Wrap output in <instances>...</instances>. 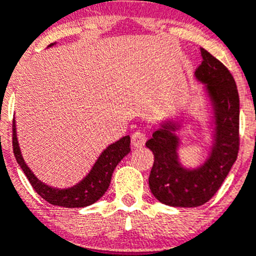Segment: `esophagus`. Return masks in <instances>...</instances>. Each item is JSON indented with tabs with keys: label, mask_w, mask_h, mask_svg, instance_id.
Listing matches in <instances>:
<instances>
[{
	"label": "esophagus",
	"mask_w": 256,
	"mask_h": 256,
	"mask_svg": "<svg viewBox=\"0 0 256 256\" xmlns=\"http://www.w3.org/2000/svg\"><path fill=\"white\" fill-rule=\"evenodd\" d=\"M146 142V135L141 131H136L132 134V138H131V144H132L134 148H141V146L145 145Z\"/></svg>",
	"instance_id": "1"
}]
</instances>
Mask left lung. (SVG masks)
I'll use <instances>...</instances> for the list:
<instances>
[{
    "instance_id": "8db88e82",
    "label": "left lung",
    "mask_w": 256,
    "mask_h": 256,
    "mask_svg": "<svg viewBox=\"0 0 256 256\" xmlns=\"http://www.w3.org/2000/svg\"><path fill=\"white\" fill-rule=\"evenodd\" d=\"M202 62L195 80L202 85L200 96L208 120L202 126L210 132L208 155L196 166L185 165L180 156L181 132L191 118L170 116L146 142L154 154L148 186L162 204L175 208H196L209 202L226 178L239 150V94L232 74L219 60L202 48Z\"/></svg>"
}]
</instances>
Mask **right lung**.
Masks as SVG:
<instances>
[{
    "mask_svg": "<svg viewBox=\"0 0 256 256\" xmlns=\"http://www.w3.org/2000/svg\"><path fill=\"white\" fill-rule=\"evenodd\" d=\"M54 44H56V42L51 44L48 47L54 46ZM12 128H14L12 144H14V158H16L20 168L24 170V175L28 178L32 188L47 202L62 208H85L101 199L108 188V186H110L111 176H112L115 168L131 151L130 136H124L120 140L108 145L100 154V156L95 161L91 170L88 171V174L82 180H80L75 185L68 186V188H54V186L47 185L46 182L40 180L32 172L31 168L27 166V164L24 162V158H22L21 148H20L18 140H17L14 120Z\"/></svg>",
    "mask_w": 256,
    "mask_h": 256,
    "instance_id": "add662e5",
    "label": "right lung"
}]
</instances>
